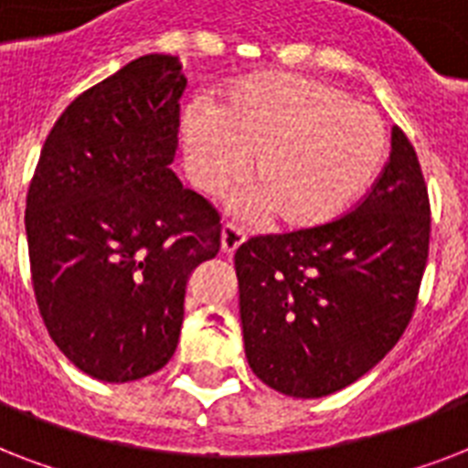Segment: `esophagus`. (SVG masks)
Returning <instances> with one entry per match:
<instances>
[{
  "instance_id": "34e87169",
  "label": "esophagus",
  "mask_w": 468,
  "mask_h": 468,
  "mask_svg": "<svg viewBox=\"0 0 468 468\" xmlns=\"http://www.w3.org/2000/svg\"><path fill=\"white\" fill-rule=\"evenodd\" d=\"M245 238H248V233H245L240 226L226 223V226H223V233H220V250H223L226 255H233L235 250L245 242Z\"/></svg>"
}]
</instances>
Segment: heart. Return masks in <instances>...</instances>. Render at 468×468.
<instances>
[{"mask_svg":"<svg viewBox=\"0 0 468 468\" xmlns=\"http://www.w3.org/2000/svg\"><path fill=\"white\" fill-rule=\"evenodd\" d=\"M184 160L198 189L220 194L250 165L257 208L286 228L330 223L369 191L386 160L371 106L311 77L267 72L240 82L213 113H189Z\"/></svg>","mask_w":468,"mask_h":468,"instance_id":"heart-1","label":"heart"}]
</instances>
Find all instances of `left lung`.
<instances>
[{"mask_svg": "<svg viewBox=\"0 0 468 468\" xmlns=\"http://www.w3.org/2000/svg\"><path fill=\"white\" fill-rule=\"evenodd\" d=\"M428 252V184L393 126L388 162L352 211L235 252L250 369L293 399L355 384L406 333Z\"/></svg>", "mask_w": 468, "mask_h": 468, "instance_id": "8db88e82", "label": "left lung"}]
</instances>
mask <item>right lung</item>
I'll return each instance as SVG.
<instances>
[{
  "label": "right lung",
  "instance_id": "1",
  "mask_svg": "<svg viewBox=\"0 0 468 468\" xmlns=\"http://www.w3.org/2000/svg\"><path fill=\"white\" fill-rule=\"evenodd\" d=\"M143 55L55 121L26 197L40 318L84 374L126 384L172 359L191 271L220 250V216L169 169L186 87Z\"/></svg>",
  "mask_w": 468,
  "mask_h": 468
}]
</instances>
